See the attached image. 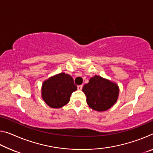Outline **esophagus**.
Masks as SVG:
<instances>
[{"label": "esophagus", "mask_w": 153, "mask_h": 153, "mask_svg": "<svg viewBox=\"0 0 153 153\" xmlns=\"http://www.w3.org/2000/svg\"><path fill=\"white\" fill-rule=\"evenodd\" d=\"M82 88H83L82 85H79V86H77V90H81L82 89Z\"/></svg>", "instance_id": "34e87169"}]
</instances>
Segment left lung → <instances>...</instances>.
Returning a JSON list of instances; mask_svg holds the SVG:
<instances>
[{"label": "left lung", "mask_w": 153, "mask_h": 153, "mask_svg": "<svg viewBox=\"0 0 153 153\" xmlns=\"http://www.w3.org/2000/svg\"><path fill=\"white\" fill-rule=\"evenodd\" d=\"M86 102L90 108L97 111H107L117 101L119 88L115 83L100 76H94L83 87Z\"/></svg>", "instance_id": "1"}]
</instances>
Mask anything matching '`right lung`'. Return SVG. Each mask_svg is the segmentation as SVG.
Segmentation results:
<instances>
[{"label": "right lung", "instance_id": "right-lung-1", "mask_svg": "<svg viewBox=\"0 0 153 153\" xmlns=\"http://www.w3.org/2000/svg\"><path fill=\"white\" fill-rule=\"evenodd\" d=\"M76 90L71 76L61 73L43 83L42 97L49 107L61 108L69 102L71 94Z\"/></svg>", "mask_w": 153, "mask_h": 153}]
</instances>
